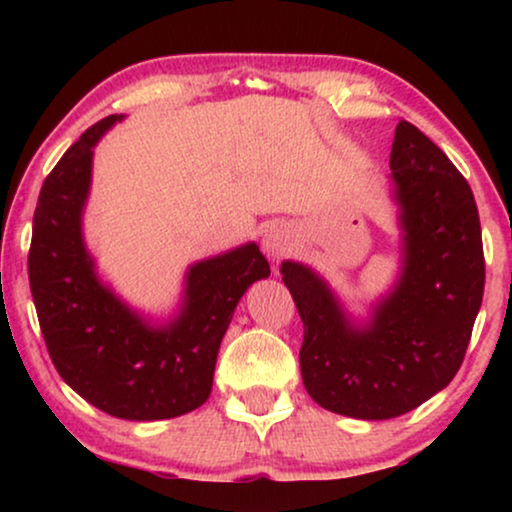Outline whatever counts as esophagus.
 <instances>
[{
    "label": "esophagus",
    "mask_w": 512,
    "mask_h": 512,
    "mask_svg": "<svg viewBox=\"0 0 512 512\" xmlns=\"http://www.w3.org/2000/svg\"><path fill=\"white\" fill-rule=\"evenodd\" d=\"M263 244H265V249H268L272 256H279V254H282V251L286 249V247H284V242L279 240L277 235H270V237H265V242H263Z\"/></svg>",
    "instance_id": "obj_1"
}]
</instances>
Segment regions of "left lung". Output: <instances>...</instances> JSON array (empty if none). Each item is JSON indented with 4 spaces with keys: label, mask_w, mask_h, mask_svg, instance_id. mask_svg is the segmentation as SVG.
<instances>
[{
    "label": "left lung",
    "mask_w": 512,
    "mask_h": 512,
    "mask_svg": "<svg viewBox=\"0 0 512 512\" xmlns=\"http://www.w3.org/2000/svg\"><path fill=\"white\" fill-rule=\"evenodd\" d=\"M391 177L405 228V270L356 331L312 270L286 261L282 279L303 319L300 373L321 408L391 419L445 389L464 363L485 291L480 216L471 186L417 125H396Z\"/></svg>",
    "instance_id": "left-lung-1"
}]
</instances>
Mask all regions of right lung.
<instances>
[{
	"label": "right lung",
	"mask_w": 512,
	"mask_h": 512,
	"mask_svg": "<svg viewBox=\"0 0 512 512\" xmlns=\"http://www.w3.org/2000/svg\"><path fill=\"white\" fill-rule=\"evenodd\" d=\"M107 116L69 146L41 186L27 256L46 349L62 380L111 417L151 422L200 408L212 391L216 354L237 300L270 263L256 244L188 272L186 307L167 328L146 326L93 275L81 240L93 146Z\"/></svg>",
	"instance_id": "add662e5"
}]
</instances>
